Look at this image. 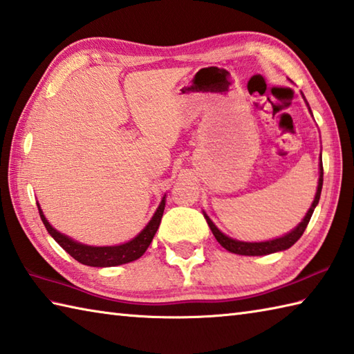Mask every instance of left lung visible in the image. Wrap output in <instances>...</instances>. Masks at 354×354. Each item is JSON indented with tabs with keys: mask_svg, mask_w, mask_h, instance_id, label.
<instances>
[{
	"mask_svg": "<svg viewBox=\"0 0 354 354\" xmlns=\"http://www.w3.org/2000/svg\"><path fill=\"white\" fill-rule=\"evenodd\" d=\"M304 98H306V96H304ZM307 106H308V102H307ZM308 110H310V106H308ZM310 113H311V110H310ZM322 183H324V167H322V156H321L319 181H317V190H316V195H315L313 203H311L307 214H306V216H304V219L301 221V223L297 224L292 232H288L287 234H283V236H281V238L270 239V241H262V242L238 241V239H233L230 236H227V234H224L223 232H221L219 228L213 224V221L209 216H207L205 213H204V216H205L207 224H209V227H210L213 236L216 238V241L219 242V244L223 245L225 250H228L230 253L242 254V256H264V254H270V253L287 250V248L292 247L295 242L302 236V233L306 232V228H307V225L310 223L311 214H313L317 203H319L321 192H322Z\"/></svg>",
	"mask_w": 354,
	"mask_h": 354,
	"instance_id": "left-lung-1",
	"label": "left lung"
}]
</instances>
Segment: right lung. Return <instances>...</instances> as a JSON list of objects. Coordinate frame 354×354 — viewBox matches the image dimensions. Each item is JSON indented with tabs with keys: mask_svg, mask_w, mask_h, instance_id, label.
<instances>
[{
	"mask_svg": "<svg viewBox=\"0 0 354 354\" xmlns=\"http://www.w3.org/2000/svg\"><path fill=\"white\" fill-rule=\"evenodd\" d=\"M37 205L39 210L41 221H43V224L46 225V230L50 233V236L57 241L73 259L90 267H115V266L127 264V262H131V261H136L138 258H141V256L145 253V250H147L159 224H161V218L165 207V195L161 201V204L158 205L155 214L149 221V224L145 225L133 239H130L129 242H124V244H120V245H107V247H95V245L81 244V242L68 238L67 234L59 233L57 228H53L50 224H48V221L46 219L44 213L41 210L38 203Z\"/></svg>",
	"mask_w": 354,
	"mask_h": 354,
	"instance_id": "right-lung-1",
	"label": "right lung"
}]
</instances>
